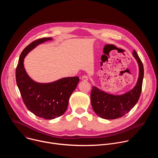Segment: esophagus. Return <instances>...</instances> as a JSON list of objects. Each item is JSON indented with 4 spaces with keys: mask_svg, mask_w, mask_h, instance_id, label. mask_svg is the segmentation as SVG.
Listing matches in <instances>:
<instances>
[{
    "mask_svg": "<svg viewBox=\"0 0 158 158\" xmlns=\"http://www.w3.org/2000/svg\"><path fill=\"white\" fill-rule=\"evenodd\" d=\"M81 79H82V81H88V76H86V75H84V76H82V77H81Z\"/></svg>",
    "mask_w": 158,
    "mask_h": 158,
    "instance_id": "esophagus-1",
    "label": "esophagus"
}]
</instances>
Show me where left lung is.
I'll return each instance as SVG.
<instances>
[{
  "label": "left lung",
  "instance_id": "left-lung-1",
  "mask_svg": "<svg viewBox=\"0 0 158 158\" xmlns=\"http://www.w3.org/2000/svg\"><path fill=\"white\" fill-rule=\"evenodd\" d=\"M133 56L139 65L138 82L129 92L122 95H113L105 93L95 86L91 93V102L95 113L101 118L114 119L123 117L138 102L142 90L144 77L143 64L137 52L133 51Z\"/></svg>",
  "mask_w": 158,
  "mask_h": 158
}]
</instances>
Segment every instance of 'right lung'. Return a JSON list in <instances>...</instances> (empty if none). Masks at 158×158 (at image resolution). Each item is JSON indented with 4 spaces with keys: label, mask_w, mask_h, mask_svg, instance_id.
Masks as SVG:
<instances>
[{
    "label": "right lung",
    "mask_w": 158,
    "mask_h": 158,
    "mask_svg": "<svg viewBox=\"0 0 158 158\" xmlns=\"http://www.w3.org/2000/svg\"><path fill=\"white\" fill-rule=\"evenodd\" d=\"M52 39H39L28 45L19 57L15 71L17 85L26 106L35 116L46 119H53L64 113L69 98L79 82L78 77H69L50 83H39L27 74L24 66L26 55L39 44Z\"/></svg>",
    "instance_id": "1"
}]
</instances>
